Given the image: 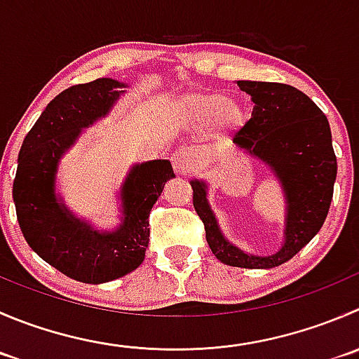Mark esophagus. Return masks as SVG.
<instances>
[{"mask_svg": "<svg viewBox=\"0 0 359 359\" xmlns=\"http://www.w3.org/2000/svg\"><path fill=\"white\" fill-rule=\"evenodd\" d=\"M172 163L175 172L187 175V173H193L194 168L198 166V156L191 149H180L172 156Z\"/></svg>", "mask_w": 359, "mask_h": 359, "instance_id": "obj_1", "label": "esophagus"}]
</instances>
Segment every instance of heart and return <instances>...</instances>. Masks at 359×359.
<instances>
[{"label": "heart", "instance_id": "b5f03b06", "mask_svg": "<svg viewBox=\"0 0 359 359\" xmlns=\"http://www.w3.org/2000/svg\"><path fill=\"white\" fill-rule=\"evenodd\" d=\"M175 109L191 126L200 128L212 121L215 133L221 137L240 133L247 123V107L240 100H228L221 93H189L177 102Z\"/></svg>", "mask_w": 359, "mask_h": 359}]
</instances>
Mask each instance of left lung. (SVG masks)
<instances>
[{"instance_id": "obj_1", "label": "left lung", "mask_w": 359, "mask_h": 359, "mask_svg": "<svg viewBox=\"0 0 359 359\" xmlns=\"http://www.w3.org/2000/svg\"><path fill=\"white\" fill-rule=\"evenodd\" d=\"M236 86L250 95L254 109L233 144L270 166L283 186V247L272 256H254L229 243L208 205L203 180H191L193 205L205 224L208 247L219 261L240 268H273L300 252L325 224L337 179L332 131L323 110L297 87L252 80H238Z\"/></svg>"}]
</instances>
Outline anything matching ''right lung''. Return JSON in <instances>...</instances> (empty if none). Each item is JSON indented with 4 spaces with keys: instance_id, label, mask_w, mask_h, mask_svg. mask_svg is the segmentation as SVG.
<instances>
[{
    "instance_id": "1",
    "label": "right lung",
    "mask_w": 359,
    "mask_h": 359,
    "mask_svg": "<svg viewBox=\"0 0 359 359\" xmlns=\"http://www.w3.org/2000/svg\"><path fill=\"white\" fill-rule=\"evenodd\" d=\"M126 83L96 79L59 93L26 135L17 159L13 201L17 221L31 249L69 279L103 284L133 272L149 245V214L173 179L168 159L131 166L121 189L123 222L114 231H98L68 210L55 196L59 159L83 128L105 117Z\"/></svg>"
}]
</instances>
